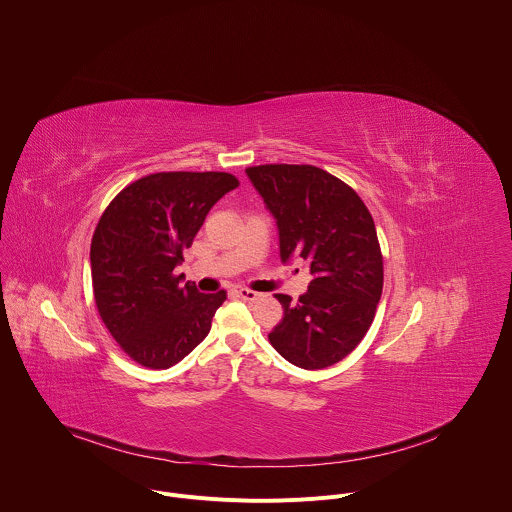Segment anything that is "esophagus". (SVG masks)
Returning a JSON list of instances; mask_svg holds the SVG:
<instances>
[{"label": "esophagus", "instance_id": "1", "mask_svg": "<svg viewBox=\"0 0 512 512\" xmlns=\"http://www.w3.org/2000/svg\"><path fill=\"white\" fill-rule=\"evenodd\" d=\"M236 293H238V297H242V299H246V301H258V299H262V293L248 290V288H242V290H238Z\"/></svg>", "mask_w": 512, "mask_h": 512}]
</instances>
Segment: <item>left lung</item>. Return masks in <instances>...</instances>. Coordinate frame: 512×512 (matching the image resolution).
I'll list each match as a JSON object with an SVG mask.
<instances>
[{
  "mask_svg": "<svg viewBox=\"0 0 512 512\" xmlns=\"http://www.w3.org/2000/svg\"><path fill=\"white\" fill-rule=\"evenodd\" d=\"M280 230L282 260L301 258L311 282L297 301L278 293L284 319L268 335L292 365L319 370L343 361L370 329L384 262L363 199L315 165L246 167Z\"/></svg>",
  "mask_w": 512,
  "mask_h": 512,
  "instance_id": "left-lung-1",
  "label": "left lung"
}]
</instances>
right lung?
I'll list each match as a JSON object with an SVG mask.
<instances>
[{"instance_id": "1", "label": "right lung", "mask_w": 512, "mask_h": 512, "mask_svg": "<svg viewBox=\"0 0 512 512\" xmlns=\"http://www.w3.org/2000/svg\"><path fill=\"white\" fill-rule=\"evenodd\" d=\"M238 185L224 171L151 173L124 187L98 220L90 244L94 303L138 365H177L209 335L226 292L181 288L173 270L213 205Z\"/></svg>"}]
</instances>
